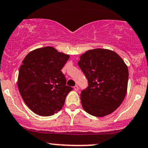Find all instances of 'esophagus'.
I'll return each instance as SVG.
<instances>
[{
	"mask_svg": "<svg viewBox=\"0 0 148 148\" xmlns=\"http://www.w3.org/2000/svg\"><path fill=\"white\" fill-rule=\"evenodd\" d=\"M74 90H76V91H77V90H79V87H78V86H75L74 87Z\"/></svg>",
	"mask_w": 148,
	"mask_h": 148,
	"instance_id": "esophagus-1",
	"label": "esophagus"
}]
</instances>
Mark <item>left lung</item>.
I'll return each instance as SVG.
<instances>
[{
  "label": "left lung",
  "instance_id": "left-lung-1",
  "mask_svg": "<svg viewBox=\"0 0 148 148\" xmlns=\"http://www.w3.org/2000/svg\"><path fill=\"white\" fill-rule=\"evenodd\" d=\"M78 64L88 82L81 93L84 110L98 117L112 113L127 92L129 70L122 58L112 50L96 48L82 54Z\"/></svg>",
  "mask_w": 148,
  "mask_h": 148
}]
</instances>
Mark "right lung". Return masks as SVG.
I'll return each mask as SVG.
<instances>
[{"instance_id": "add662e5", "label": "right lung", "mask_w": 148, "mask_h": 148, "mask_svg": "<svg viewBox=\"0 0 148 148\" xmlns=\"http://www.w3.org/2000/svg\"><path fill=\"white\" fill-rule=\"evenodd\" d=\"M69 58L51 46L37 48L24 58L17 86L27 107L39 116H48L62 108L72 88L66 85L61 69Z\"/></svg>"}]
</instances>
